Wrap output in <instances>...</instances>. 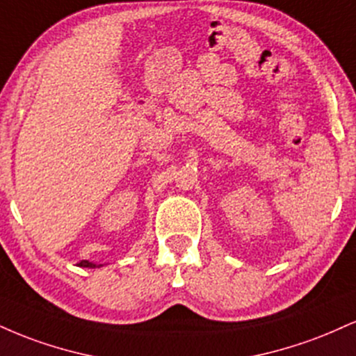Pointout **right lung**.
I'll use <instances>...</instances> for the list:
<instances>
[{
  "mask_svg": "<svg viewBox=\"0 0 356 356\" xmlns=\"http://www.w3.org/2000/svg\"><path fill=\"white\" fill-rule=\"evenodd\" d=\"M79 266H81V268H100L102 264H93V263H88V261H80Z\"/></svg>",
  "mask_w": 356,
  "mask_h": 356,
  "instance_id": "right-lung-1",
  "label": "right lung"
}]
</instances>
